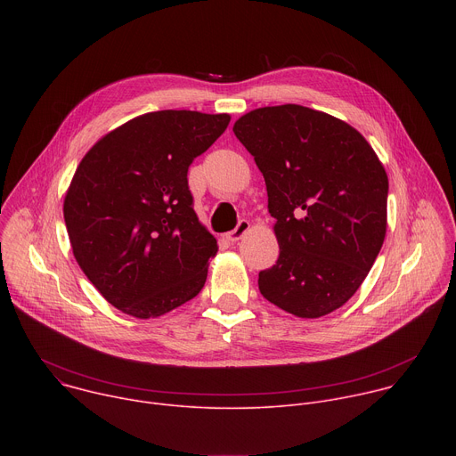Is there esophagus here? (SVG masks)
<instances>
[{
	"label": "esophagus",
	"mask_w": 456,
	"mask_h": 456,
	"mask_svg": "<svg viewBox=\"0 0 456 456\" xmlns=\"http://www.w3.org/2000/svg\"><path fill=\"white\" fill-rule=\"evenodd\" d=\"M248 229H250V224H248V220H240L238 222V225H236V229L234 231H231V232H227L225 234V238L229 240V241H238V240H241L247 232H248Z\"/></svg>",
	"instance_id": "1"
}]
</instances>
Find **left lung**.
I'll list each match as a JSON object with an SVG mask.
<instances>
[{"instance_id":"8db88e82","label":"left lung","mask_w":456,"mask_h":456,"mask_svg":"<svg viewBox=\"0 0 456 456\" xmlns=\"http://www.w3.org/2000/svg\"><path fill=\"white\" fill-rule=\"evenodd\" d=\"M232 132L264 173L276 218V265L262 296L305 319L343 306L368 276L386 236L387 175L355 127L299 104L241 115Z\"/></svg>"}]
</instances>
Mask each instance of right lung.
I'll return each instance as SVG.
<instances>
[{
  "label": "right lung",
  "instance_id": "right-lung-1",
  "mask_svg": "<svg viewBox=\"0 0 456 456\" xmlns=\"http://www.w3.org/2000/svg\"><path fill=\"white\" fill-rule=\"evenodd\" d=\"M229 122L227 113H144L79 162L64 224L81 271L120 312L159 317L202 290L218 245L192 209L187 169Z\"/></svg>",
  "mask_w": 456,
  "mask_h": 456
}]
</instances>
